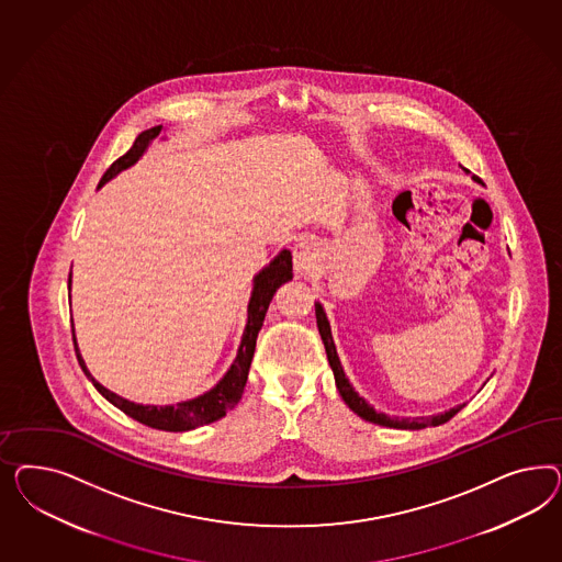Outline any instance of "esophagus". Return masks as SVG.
I'll list each match as a JSON object with an SVG mask.
<instances>
[{"mask_svg": "<svg viewBox=\"0 0 562 562\" xmlns=\"http://www.w3.org/2000/svg\"><path fill=\"white\" fill-rule=\"evenodd\" d=\"M292 261H294V270L299 276H305L311 272L317 263V247L311 240H303L292 249Z\"/></svg>", "mask_w": 562, "mask_h": 562, "instance_id": "esophagus-1", "label": "esophagus"}]
</instances>
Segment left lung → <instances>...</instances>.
<instances>
[{
	"label": "left lung",
	"mask_w": 562,
	"mask_h": 562,
	"mask_svg": "<svg viewBox=\"0 0 562 562\" xmlns=\"http://www.w3.org/2000/svg\"><path fill=\"white\" fill-rule=\"evenodd\" d=\"M474 181L480 183L477 177H474ZM315 315H317V327H319V334H322V340H324L329 367H331L334 376H336V387H338V392H340L341 400L346 402V406L352 409L355 414H358L362 420H369V423H373V425L390 426V428L418 430V428H425V426L445 425L447 420H451V418L465 406V404H461V406L447 409V412L437 414V416H428V418H392V416H387V414H383V412H376L371 404H367V402L355 392V387H352L350 381L346 379L344 369H341L340 358H338V352H336V344H334V338H331L329 322H327V317H325L324 306L319 305V303H315Z\"/></svg>",
	"instance_id": "obj_1"
}]
</instances>
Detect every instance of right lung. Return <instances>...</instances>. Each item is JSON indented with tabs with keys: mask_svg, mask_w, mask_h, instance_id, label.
<instances>
[{
	"mask_svg": "<svg viewBox=\"0 0 562 562\" xmlns=\"http://www.w3.org/2000/svg\"><path fill=\"white\" fill-rule=\"evenodd\" d=\"M160 130H162V125H156V127L142 132L136 137L134 146L121 158H117L102 175L99 188H102L109 179H113L121 170L132 167L137 158L146 153L148 144L160 134ZM289 280H292V256H290L289 249H284V251H280L278 256L273 257L270 266L257 273L256 280H254V292H251L249 306H247V325H245L243 340L238 346L237 358L231 364V369L210 392L198 395L193 400H188V402H179L177 406H142V404H134V402L121 397L117 393L109 392L106 387H102L101 383L86 369L85 360H82V355H80L78 344H76V336H74L76 357H78V362H80L86 376L97 387V392L101 393L104 400H109L115 408L125 412L127 416H132L134 420L142 423V425L158 428V430H169V432H183V430H191V428H198V426L216 423V420H221L222 416H226L228 409L237 406L243 390H245V383H247V374H249V367H251L254 352H256L257 334H259L263 319H266V311L270 306L276 290ZM68 284L71 286V273H69ZM71 327H74V324H71Z\"/></svg>",
	"mask_w": 562,
	"mask_h": 562,
	"instance_id": "add662e5",
	"label": "right lung"
}]
</instances>
